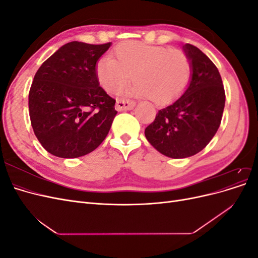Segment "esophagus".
Here are the masks:
<instances>
[{
    "label": "esophagus",
    "mask_w": 258,
    "mask_h": 258,
    "mask_svg": "<svg viewBox=\"0 0 258 258\" xmlns=\"http://www.w3.org/2000/svg\"><path fill=\"white\" fill-rule=\"evenodd\" d=\"M136 103L130 100H117L116 101V110L118 112L121 111H130L135 107Z\"/></svg>",
    "instance_id": "1"
}]
</instances>
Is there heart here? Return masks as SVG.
Here are the masks:
<instances>
[{
	"label": "heart",
	"instance_id": "b5f03b06",
	"mask_svg": "<svg viewBox=\"0 0 258 258\" xmlns=\"http://www.w3.org/2000/svg\"><path fill=\"white\" fill-rule=\"evenodd\" d=\"M115 53L117 59L104 56L96 68L101 87L107 92L120 90L134 74L136 83L124 95L166 105L181 97L189 85L191 64L181 50L126 42L117 46Z\"/></svg>",
	"mask_w": 258,
	"mask_h": 258
}]
</instances>
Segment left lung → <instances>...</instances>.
<instances>
[{
  "instance_id": "8db88e82",
  "label": "left lung",
  "mask_w": 258,
  "mask_h": 258,
  "mask_svg": "<svg viewBox=\"0 0 258 258\" xmlns=\"http://www.w3.org/2000/svg\"><path fill=\"white\" fill-rule=\"evenodd\" d=\"M191 64V79L183 95L158 111L146 127L145 137L159 153L170 158L196 155L209 144L220 127L225 90L217 68L196 46L185 44Z\"/></svg>"
}]
</instances>
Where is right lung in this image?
<instances>
[{"label": "right lung", "mask_w": 258, "mask_h": 258, "mask_svg": "<svg viewBox=\"0 0 258 258\" xmlns=\"http://www.w3.org/2000/svg\"><path fill=\"white\" fill-rule=\"evenodd\" d=\"M111 43L70 42L37 70L29 92L31 124L46 151L77 158L103 142L117 112L96 68Z\"/></svg>", "instance_id": "add662e5"}]
</instances>
